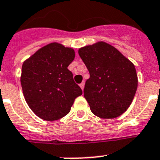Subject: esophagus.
<instances>
[{
	"mask_svg": "<svg viewBox=\"0 0 160 160\" xmlns=\"http://www.w3.org/2000/svg\"><path fill=\"white\" fill-rule=\"evenodd\" d=\"M80 87L81 88V89L82 90H84V82H82L81 84H80Z\"/></svg>",
	"mask_w": 160,
	"mask_h": 160,
	"instance_id": "esophagus-1",
	"label": "esophagus"
}]
</instances>
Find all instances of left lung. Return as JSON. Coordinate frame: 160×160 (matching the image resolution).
I'll return each instance as SVG.
<instances>
[{
    "mask_svg": "<svg viewBox=\"0 0 160 160\" xmlns=\"http://www.w3.org/2000/svg\"><path fill=\"white\" fill-rule=\"evenodd\" d=\"M89 72L84 97L93 115L115 119L124 113L136 93L138 75L132 62L112 45L98 41L79 49Z\"/></svg>",
    "mask_w": 160,
    "mask_h": 160,
    "instance_id": "obj_1",
    "label": "left lung"
}]
</instances>
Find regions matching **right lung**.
Instances as JSON below:
<instances>
[{
	"instance_id": "1",
	"label": "right lung",
	"mask_w": 160,
	"mask_h": 160,
	"mask_svg": "<svg viewBox=\"0 0 160 160\" xmlns=\"http://www.w3.org/2000/svg\"><path fill=\"white\" fill-rule=\"evenodd\" d=\"M74 58L72 48L53 42L23 62L20 80L24 98L41 119H61L69 113L75 99L82 94L68 69Z\"/></svg>"
}]
</instances>
